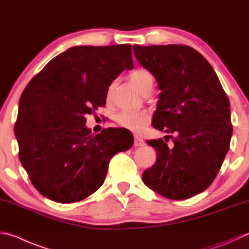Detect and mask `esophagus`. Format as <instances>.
Masks as SVG:
<instances>
[{
	"instance_id": "34e87169",
	"label": "esophagus",
	"mask_w": 249,
	"mask_h": 249,
	"mask_svg": "<svg viewBox=\"0 0 249 249\" xmlns=\"http://www.w3.org/2000/svg\"><path fill=\"white\" fill-rule=\"evenodd\" d=\"M143 144H144V142L142 137H139V136L134 137V146L135 147H142V146H143Z\"/></svg>"
}]
</instances>
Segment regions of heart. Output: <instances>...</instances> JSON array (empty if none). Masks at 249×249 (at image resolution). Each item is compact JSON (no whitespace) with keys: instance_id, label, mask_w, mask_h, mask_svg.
<instances>
[{"instance_id":"b5f03b06","label":"heart","mask_w":249,"mask_h":249,"mask_svg":"<svg viewBox=\"0 0 249 249\" xmlns=\"http://www.w3.org/2000/svg\"><path fill=\"white\" fill-rule=\"evenodd\" d=\"M129 78L132 83L136 86V88L139 90L142 94L148 91H151L153 88V84H155V78L151 74L150 71L146 69H137L132 71L129 75ZM114 83H112L109 88H107V97L109 99L111 97L112 88ZM116 123L119 124L121 127L132 130L135 133L142 132L143 128L146 127L147 124L150 121V114L148 111H121L117 113L115 116Z\"/></svg>"}]
</instances>
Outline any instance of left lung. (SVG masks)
Listing matches in <instances>:
<instances>
[{"instance_id": "obj_1", "label": "left lung", "mask_w": 249, "mask_h": 249, "mask_svg": "<svg viewBox=\"0 0 249 249\" xmlns=\"http://www.w3.org/2000/svg\"><path fill=\"white\" fill-rule=\"evenodd\" d=\"M133 49L161 90L153 127L169 134L164 140L147 142L157 161L143 172L142 180L169 199H187L210 186L229 151L233 132L229 98L195 49L184 44Z\"/></svg>"}]
</instances>
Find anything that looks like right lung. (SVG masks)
I'll list each match as a JSON object with an SVG mask.
<instances>
[{
    "mask_svg": "<svg viewBox=\"0 0 249 249\" xmlns=\"http://www.w3.org/2000/svg\"><path fill=\"white\" fill-rule=\"evenodd\" d=\"M133 69L132 46L74 47L52 58L21 93L18 157L37 191L53 201L86 199L105 182L112 157L128 150L123 130L92 135L86 115L105 107L107 88Z\"/></svg>",
    "mask_w": 249,
    "mask_h": 249,
    "instance_id": "obj_1",
    "label": "right lung"
}]
</instances>
